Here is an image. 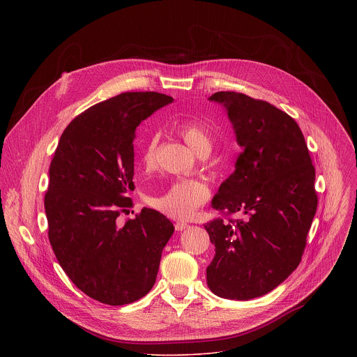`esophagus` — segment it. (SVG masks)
Returning <instances> with one entry per match:
<instances>
[{
  "label": "esophagus",
  "mask_w": 357,
  "mask_h": 357,
  "mask_svg": "<svg viewBox=\"0 0 357 357\" xmlns=\"http://www.w3.org/2000/svg\"><path fill=\"white\" fill-rule=\"evenodd\" d=\"M188 227H189L188 223H183V222H176V223H175V230H176V231H182V230H185V229H188Z\"/></svg>",
  "instance_id": "obj_1"
}]
</instances>
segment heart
Returning <instances> with one entry per match:
<instances>
[{"label":"heart","instance_id":"heart-1","mask_svg":"<svg viewBox=\"0 0 357 357\" xmlns=\"http://www.w3.org/2000/svg\"><path fill=\"white\" fill-rule=\"evenodd\" d=\"M176 130L197 154L203 155L211 151L212 135L209 130L197 120L183 119L176 124ZM158 144V134L149 135V138L144 142L139 158L145 169H152L155 167ZM211 190L205 182L199 179H179L171 183L157 196L146 193L145 200L149 206L171 219L188 220L196 215L200 206L205 205Z\"/></svg>","mask_w":357,"mask_h":357}]
</instances>
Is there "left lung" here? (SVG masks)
I'll return each instance as SVG.
<instances>
[{
	"instance_id": "8db88e82",
	"label": "left lung",
	"mask_w": 357,
	"mask_h": 357,
	"mask_svg": "<svg viewBox=\"0 0 357 357\" xmlns=\"http://www.w3.org/2000/svg\"><path fill=\"white\" fill-rule=\"evenodd\" d=\"M243 152L212 205L225 216L205 225L215 244L206 270L213 294L251 299L278 287L299 266L318 206L315 167L296 121L268 101L218 91Z\"/></svg>"
}]
</instances>
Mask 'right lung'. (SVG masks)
<instances>
[{"label":"right lung","instance_id":"add662e5","mask_svg":"<svg viewBox=\"0 0 357 357\" xmlns=\"http://www.w3.org/2000/svg\"><path fill=\"white\" fill-rule=\"evenodd\" d=\"M172 101L157 91H127L91 106L65 128L50 162V245L72 282L101 303L126 305L146 295L175 230L146 208L117 222L132 208L135 130Z\"/></svg>","mask_w":357,"mask_h":357}]
</instances>
